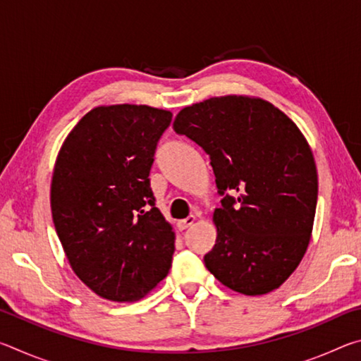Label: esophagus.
I'll list each match as a JSON object with an SVG mask.
<instances>
[{"instance_id": "34e87169", "label": "esophagus", "mask_w": 361, "mask_h": 361, "mask_svg": "<svg viewBox=\"0 0 361 361\" xmlns=\"http://www.w3.org/2000/svg\"><path fill=\"white\" fill-rule=\"evenodd\" d=\"M195 223V216L194 215H189L188 218L185 219H180L178 221V228L183 231V229H188L189 226H192Z\"/></svg>"}]
</instances>
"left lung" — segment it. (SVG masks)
Listing matches in <instances>:
<instances>
[{
    "mask_svg": "<svg viewBox=\"0 0 361 361\" xmlns=\"http://www.w3.org/2000/svg\"><path fill=\"white\" fill-rule=\"evenodd\" d=\"M173 130L209 154L224 195L205 267L242 295L277 290L304 258L314 228L319 175L302 132L271 102L250 95L185 106Z\"/></svg>",
    "mask_w": 361,
    "mask_h": 361,
    "instance_id": "8db88e82",
    "label": "left lung"
}]
</instances>
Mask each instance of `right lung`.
Segmentation results:
<instances>
[{"label":"right lung","instance_id":"add662e5","mask_svg":"<svg viewBox=\"0 0 361 361\" xmlns=\"http://www.w3.org/2000/svg\"><path fill=\"white\" fill-rule=\"evenodd\" d=\"M172 113L102 105L66 135L54 166L51 210L73 272L97 296L133 302L172 266L175 232L154 207L149 170Z\"/></svg>","mask_w":361,"mask_h":361}]
</instances>
